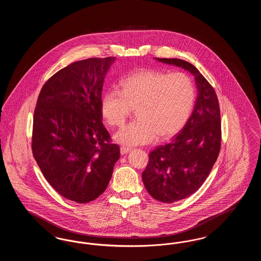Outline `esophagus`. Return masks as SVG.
<instances>
[{"instance_id": "1", "label": "esophagus", "mask_w": 261, "mask_h": 261, "mask_svg": "<svg viewBox=\"0 0 261 261\" xmlns=\"http://www.w3.org/2000/svg\"><path fill=\"white\" fill-rule=\"evenodd\" d=\"M130 150H131V148L121 147V148H120V153H121V154H125V153H127V152L130 151Z\"/></svg>"}]
</instances>
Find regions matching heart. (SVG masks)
<instances>
[{"label": "heart", "instance_id": "heart-1", "mask_svg": "<svg viewBox=\"0 0 261 261\" xmlns=\"http://www.w3.org/2000/svg\"><path fill=\"white\" fill-rule=\"evenodd\" d=\"M121 86L103 95L100 112L108 124L120 127L137 108L139 119L114 135L124 146L173 136L186 123L196 98L194 84L184 73L140 69L125 77Z\"/></svg>", "mask_w": 261, "mask_h": 261}]
</instances>
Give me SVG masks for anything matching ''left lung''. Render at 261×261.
<instances>
[{"mask_svg":"<svg viewBox=\"0 0 261 261\" xmlns=\"http://www.w3.org/2000/svg\"><path fill=\"white\" fill-rule=\"evenodd\" d=\"M183 67L195 75L199 94L194 112L180 133L149 152L142 178L149 195L164 203L186 199L196 193L211 173L221 147V117L216 93L190 62L156 59Z\"/></svg>","mask_w":261,"mask_h":261,"instance_id":"obj_1","label":"left lung"}]
</instances>
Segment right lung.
Instances as JSON below:
<instances>
[{
  "instance_id": "obj_1",
  "label": "right lung",
  "mask_w": 261,
  "mask_h": 261,
  "mask_svg": "<svg viewBox=\"0 0 261 261\" xmlns=\"http://www.w3.org/2000/svg\"><path fill=\"white\" fill-rule=\"evenodd\" d=\"M114 57L72 62L44 84L33 116L32 152L46 180L78 203L99 197L120 149L102 124L101 90Z\"/></svg>"
}]
</instances>
